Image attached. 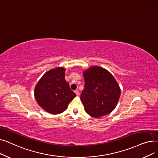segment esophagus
I'll return each mask as SVG.
<instances>
[{"instance_id":"obj_1","label":"esophagus","mask_w":158,"mask_h":158,"mask_svg":"<svg viewBox=\"0 0 158 158\" xmlns=\"http://www.w3.org/2000/svg\"><path fill=\"white\" fill-rule=\"evenodd\" d=\"M74 92H75V94H76V95H77V96H78V95H79V92H78V90H75V91H74Z\"/></svg>"}]
</instances>
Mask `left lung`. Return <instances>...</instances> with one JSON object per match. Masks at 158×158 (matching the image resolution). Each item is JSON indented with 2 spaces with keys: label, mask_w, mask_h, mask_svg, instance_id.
Returning a JSON list of instances; mask_svg holds the SVG:
<instances>
[{
  "label": "left lung",
  "mask_w": 158,
  "mask_h": 158,
  "mask_svg": "<svg viewBox=\"0 0 158 158\" xmlns=\"http://www.w3.org/2000/svg\"><path fill=\"white\" fill-rule=\"evenodd\" d=\"M82 73L85 83L81 100L85 111L95 118L111 113L120 97L117 81L108 70L98 66H90Z\"/></svg>",
  "instance_id": "obj_1"
}]
</instances>
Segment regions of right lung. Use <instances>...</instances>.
Returning a JSON list of instances; mask_svg holds the SVG:
<instances>
[{
	"mask_svg": "<svg viewBox=\"0 0 158 158\" xmlns=\"http://www.w3.org/2000/svg\"><path fill=\"white\" fill-rule=\"evenodd\" d=\"M66 69L58 66L45 72L35 86L34 94L38 104L48 113L64 111L76 95L66 81Z\"/></svg>",
	"mask_w": 158,
	"mask_h": 158,
	"instance_id": "obj_1",
	"label": "right lung"
}]
</instances>
